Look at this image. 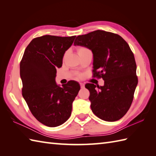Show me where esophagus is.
Here are the masks:
<instances>
[{"label": "esophagus", "instance_id": "obj_1", "mask_svg": "<svg viewBox=\"0 0 156 156\" xmlns=\"http://www.w3.org/2000/svg\"><path fill=\"white\" fill-rule=\"evenodd\" d=\"M80 86L81 88H84V84L83 83H80Z\"/></svg>", "mask_w": 156, "mask_h": 156}]
</instances>
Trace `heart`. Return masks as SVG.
I'll return each instance as SVG.
<instances>
[{
	"label": "heart",
	"mask_w": 156,
	"mask_h": 156,
	"mask_svg": "<svg viewBox=\"0 0 156 156\" xmlns=\"http://www.w3.org/2000/svg\"><path fill=\"white\" fill-rule=\"evenodd\" d=\"M87 48H85V47H79L78 49H77V51H78V54H80V53L84 51H86L87 50Z\"/></svg>",
	"instance_id": "b5f03b06"
}]
</instances>
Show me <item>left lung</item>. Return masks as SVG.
<instances>
[{
    "label": "left lung",
    "mask_w": 156,
    "mask_h": 156,
    "mask_svg": "<svg viewBox=\"0 0 156 156\" xmlns=\"http://www.w3.org/2000/svg\"><path fill=\"white\" fill-rule=\"evenodd\" d=\"M74 45L91 49L93 76L105 80L103 87L85 85L90 92L92 111L102 120H119L130 108L138 82L130 47L120 35L102 30L77 36Z\"/></svg>",
    "instance_id": "obj_1"
}]
</instances>
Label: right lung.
<instances>
[{
    "instance_id": "right-lung-1",
    "label": "right lung",
    "mask_w": 156,
    "mask_h": 156,
    "mask_svg": "<svg viewBox=\"0 0 156 156\" xmlns=\"http://www.w3.org/2000/svg\"><path fill=\"white\" fill-rule=\"evenodd\" d=\"M75 37L49 35L35 37L20 62L23 97L32 115L48 127H57L68 120L80 89L76 81L61 87L55 81L56 69L62 67L63 56Z\"/></svg>"
}]
</instances>
